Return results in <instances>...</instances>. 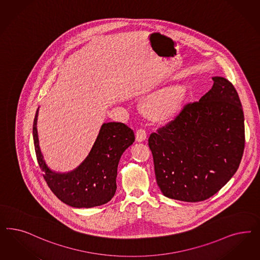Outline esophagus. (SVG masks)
<instances>
[{"mask_svg":"<svg viewBox=\"0 0 260 260\" xmlns=\"http://www.w3.org/2000/svg\"><path fill=\"white\" fill-rule=\"evenodd\" d=\"M146 140V132L143 128H140L139 130H137L136 132V141L138 143H142L143 141Z\"/></svg>","mask_w":260,"mask_h":260,"instance_id":"34e87169","label":"esophagus"}]
</instances>
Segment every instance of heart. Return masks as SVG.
<instances>
[{"mask_svg":"<svg viewBox=\"0 0 260 260\" xmlns=\"http://www.w3.org/2000/svg\"><path fill=\"white\" fill-rule=\"evenodd\" d=\"M187 96V88L178 83L162 88L143 101L145 116L156 122H167L181 112Z\"/></svg>","mask_w":260,"mask_h":260,"instance_id":"obj_1","label":"heart"}]
</instances>
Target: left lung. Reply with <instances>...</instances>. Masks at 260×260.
Masks as SVG:
<instances>
[{"label": "left lung", "instance_id": "left-lung-1", "mask_svg": "<svg viewBox=\"0 0 260 260\" xmlns=\"http://www.w3.org/2000/svg\"><path fill=\"white\" fill-rule=\"evenodd\" d=\"M212 80L200 101L185 104L173 120L149 136L157 184L168 198L204 201L218 192L240 165L245 147L242 105L228 79Z\"/></svg>", "mask_w": 260, "mask_h": 260}]
</instances>
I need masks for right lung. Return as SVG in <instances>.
<instances>
[{
	"instance_id": "1",
	"label": "right lung",
	"mask_w": 260,
	"mask_h": 260,
	"mask_svg": "<svg viewBox=\"0 0 260 260\" xmlns=\"http://www.w3.org/2000/svg\"><path fill=\"white\" fill-rule=\"evenodd\" d=\"M36 111L34 120V142L38 165L50 190L59 200L74 208H93L114 197L117 166L122 153L135 142L133 130L121 122L102 124L92 150L83 162L69 173H56L43 159L37 134Z\"/></svg>"
}]
</instances>
